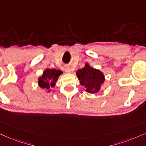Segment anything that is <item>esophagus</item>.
<instances>
[{
    "instance_id": "obj_1",
    "label": "esophagus",
    "mask_w": 146,
    "mask_h": 146,
    "mask_svg": "<svg viewBox=\"0 0 146 146\" xmlns=\"http://www.w3.org/2000/svg\"><path fill=\"white\" fill-rule=\"evenodd\" d=\"M64 71H65L66 73H70V72L71 71V68L69 67H66L65 68H64Z\"/></svg>"
}]
</instances>
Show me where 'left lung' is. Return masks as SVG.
I'll return each mask as SVG.
<instances>
[{
    "mask_svg": "<svg viewBox=\"0 0 146 146\" xmlns=\"http://www.w3.org/2000/svg\"><path fill=\"white\" fill-rule=\"evenodd\" d=\"M76 75L80 81V84L86 88L87 92L91 94L98 92L105 80L102 72L91 67L88 63H86L84 68L77 70Z\"/></svg>",
    "mask_w": 146,
    "mask_h": 146,
    "instance_id": "left-lung-1",
    "label": "left lung"
}]
</instances>
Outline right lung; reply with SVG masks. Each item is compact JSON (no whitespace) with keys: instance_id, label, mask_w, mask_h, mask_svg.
Instances as JSON below:
<instances>
[{"instance_id":"1","label":"right lung","mask_w":146,"mask_h":146,"mask_svg":"<svg viewBox=\"0 0 146 146\" xmlns=\"http://www.w3.org/2000/svg\"><path fill=\"white\" fill-rule=\"evenodd\" d=\"M62 73V72L60 70L46 69L43 72L42 76L38 78V86L50 92V88L55 86L57 79Z\"/></svg>"}]
</instances>
